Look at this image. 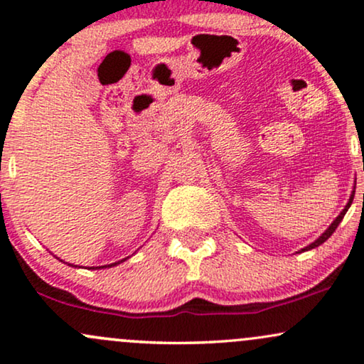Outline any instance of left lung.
Segmentation results:
<instances>
[{
    "instance_id": "1",
    "label": "left lung",
    "mask_w": 364,
    "mask_h": 364,
    "mask_svg": "<svg viewBox=\"0 0 364 364\" xmlns=\"http://www.w3.org/2000/svg\"><path fill=\"white\" fill-rule=\"evenodd\" d=\"M353 197H355V193H353V196L350 197V202H348V203H346V207H345V208H343V210H341V213H340V215H338V217L335 218V220H333V223H331V225H330V227H328V228H326V230H325V232H323V233H321V235H320V237H318L315 242H313V243H310V245H308V247H305V248H303V250H301V252H306V250H311V248H316V247H320V245H321V243H325V242L328 240V238H330V237L333 235V232H335V230H336V228H338V225H340V222L343 220V217H345V213L348 212V208H350V205H351V202H353Z\"/></svg>"
}]
</instances>
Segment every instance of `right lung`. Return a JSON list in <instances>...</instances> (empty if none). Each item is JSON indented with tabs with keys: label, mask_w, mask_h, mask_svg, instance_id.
<instances>
[{
	"label": "right lung",
	"mask_w": 364,
	"mask_h": 364,
	"mask_svg": "<svg viewBox=\"0 0 364 364\" xmlns=\"http://www.w3.org/2000/svg\"><path fill=\"white\" fill-rule=\"evenodd\" d=\"M124 260H126V258H124ZM124 260H121V262H124ZM121 262H116V263H112V265H104V267H114V265H119V263ZM104 267H99V268H104Z\"/></svg>",
	"instance_id": "right-lung-1"
}]
</instances>
